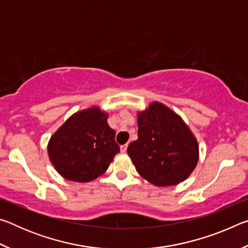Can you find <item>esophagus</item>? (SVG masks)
<instances>
[{"label":"esophagus","mask_w":248,"mask_h":248,"mask_svg":"<svg viewBox=\"0 0 248 248\" xmlns=\"http://www.w3.org/2000/svg\"><path fill=\"white\" fill-rule=\"evenodd\" d=\"M127 148H128V144L121 145V146H120V151H121V152H123V153H125V152H127Z\"/></svg>","instance_id":"1"}]
</instances>
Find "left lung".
Segmentation results:
<instances>
[{"label": "left lung", "instance_id": "8db88e82", "mask_svg": "<svg viewBox=\"0 0 248 248\" xmlns=\"http://www.w3.org/2000/svg\"><path fill=\"white\" fill-rule=\"evenodd\" d=\"M128 155L141 177L154 186H175L189 177L199 159V145L182 117L153 102L138 111V140Z\"/></svg>", "mask_w": 248, "mask_h": 248}]
</instances>
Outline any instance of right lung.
<instances>
[{"instance_id": "add662e5", "label": "right lung", "mask_w": 248, "mask_h": 248, "mask_svg": "<svg viewBox=\"0 0 248 248\" xmlns=\"http://www.w3.org/2000/svg\"><path fill=\"white\" fill-rule=\"evenodd\" d=\"M107 118V112L92 106L75 112L52 134L49 159L62 177L89 183L107 170L120 151Z\"/></svg>"}]
</instances>
